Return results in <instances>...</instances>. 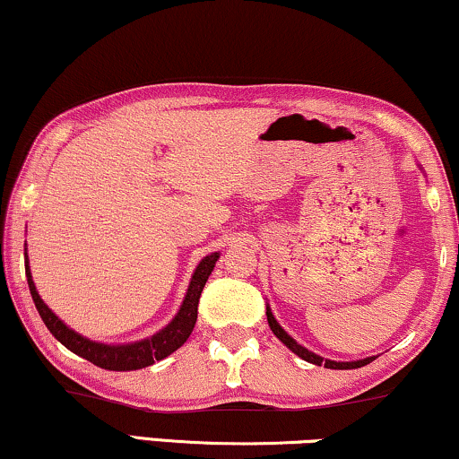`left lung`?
<instances>
[{"mask_svg":"<svg viewBox=\"0 0 459 459\" xmlns=\"http://www.w3.org/2000/svg\"><path fill=\"white\" fill-rule=\"evenodd\" d=\"M265 316H267V325H270V329H272L273 335H276L278 339H281V342L284 343V346H287V348L290 350V352H295V354L299 356V359H303V360L312 362V365H318V367H320V365H325L326 368H359V367H365V365H368V362H371V360H375V356H367V359H360V360H348V362H339V360L323 359V356L314 354L312 350L303 348L301 343H297L295 339L290 337L289 333L282 329L281 323H278V320L273 318L270 303H267V306H265Z\"/></svg>","mask_w":459,"mask_h":459,"instance_id":"8db88e82","label":"left lung"}]
</instances>
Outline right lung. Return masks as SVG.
<instances>
[{
  "mask_svg": "<svg viewBox=\"0 0 459 459\" xmlns=\"http://www.w3.org/2000/svg\"><path fill=\"white\" fill-rule=\"evenodd\" d=\"M217 259H219V253H211L206 255L198 265H195L192 281H189L187 293L183 297V303L181 307H178V312L175 314V318H172L162 331L153 333L152 337L139 339V342H133V343L92 342V339L80 335V333L65 325L63 320L46 306L44 299H41L38 293V289H35L31 267H29V259H27V248H25V272H27L29 290H31L33 303L35 307H38L41 320H44L48 331H50L65 348L71 350V352L77 356H82V359L91 360L92 365L107 368V371H136V368H145L153 365L156 360L166 359V356H170L175 350H178L187 342V337L192 335L195 326V320H198V301H200L202 289H204L211 272L215 270Z\"/></svg>",
  "mask_w": 459,
  "mask_h": 459,
  "instance_id": "1",
  "label": "right lung"
}]
</instances>
